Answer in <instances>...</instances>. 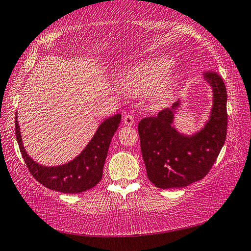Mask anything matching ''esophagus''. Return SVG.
I'll use <instances>...</instances> for the list:
<instances>
[{"label":"esophagus","mask_w":251,"mask_h":251,"mask_svg":"<svg viewBox=\"0 0 251 251\" xmlns=\"http://www.w3.org/2000/svg\"><path fill=\"white\" fill-rule=\"evenodd\" d=\"M124 123H125V125H127V126H133L134 123H135L134 116L131 115V114H126V115L124 116Z\"/></svg>","instance_id":"34e87169"}]
</instances>
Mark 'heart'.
Instances as JSON below:
<instances>
[{
    "mask_svg": "<svg viewBox=\"0 0 251 251\" xmlns=\"http://www.w3.org/2000/svg\"><path fill=\"white\" fill-rule=\"evenodd\" d=\"M174 64L172 57L156 56L148 58L126 71L123 77L125 90L134 95L155 91L152 101L156 107L166 106L181 79L179 72L169 73Z\"/></svg>",
    "mask_w": 251,
    "mask_h": 251,
    "instance_id": "heart-1",
    "label": "heart"
}]
</instances>
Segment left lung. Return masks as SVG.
<instances>
[{
  "mask_svg": "<svg viewBox=\"0 0 251 251\" xmlns=\"http://www.w3.org/2000/svg\"><path fill=\"white\" fill-rule=\"evenodd\" d=\"M203 77L211 85L214 106L205 128L192 137L182 136L172 126L173 108L138 123L141 150L147 176L157 188H182L205 177L215 164L226 141L227 91L217 72L206 71Z\"/></svg>",
  "mask_w": 251,
  "mask_h": 251,
  "instance_id": "left-lung-1",
  "label": "left lung"
}]
</instances>
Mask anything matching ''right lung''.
Listing matches in <instances>:
<instances>
[{
    "instance_id": "1",
    "label": "right lung",
    "mask_w": 251,
    "mask_h": 251,
    "mask_svg": "<svg viewBox=\"0 0 251 251\" xmlns=\"http://www.w3.org/2000/svg\"><path fill=\"white\" fill-rule=\"evenodd\" d=\"M116 114L101 123L86 148L74 160L62 166L45 167L34 161L25 151L20 126L15 117V134L23 159L29 173L46 188L65 194H78L93 188L101 179L110 141L121 123Z\"/></svg>"
}]
</instances>
